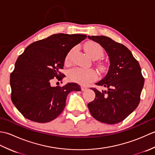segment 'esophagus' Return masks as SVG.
Here are the masks:
<instances>
[{"label":"esophagus","mask_w":155,"mask_h":155,"mask_svg":"<svg viewBox=\"0 0 155 155\" xmlns=\"http://www.w3.org/2000/svg\"><path fill=\"white\" fill-rule=\"evenodd\" d=\"M86 89H87V88L86 87L81 86V90H82V91H84Z\"/></svg>","instance_id":"obj_1"}]
</instances>
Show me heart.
<instances>
[{
	"label": "heart",
	"mask_w": 155,
	"mask_h": 155,
	"mask_svg": "<svg viewBox=\"0 0 155 155\" xmlns=\"http://www.w3.org/2000/svg\"><path fill=\"white\" fill-rule=\"evenodd\" d=\"M84 51L87 54L93 59H97L103 54V49L101 46L94 41H89L84 45ZM72 51H70L66 57V62L69 63L71 60ZM68 77L69 80L87 85L97 78V73L93 69H83L81 68H74L68 71Z\"/></svg>",
	"instance_id": "1"
}]
</instances>
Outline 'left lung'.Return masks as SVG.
<instances>
[{
	"label": "left lung",
	"instance_id": "left-lung-1",
	"mask_svg": "<svg viewBox=\"0 0 155 155\" xmlns=\"http://www.w3.org/2000/svg\"><path fill=\"white\" fill-rule=\"evenodd\" d=\"M107 52L110 66L107 75L96 83L108 88L95 93L94 100L88 104L90 113L101 123L114 124L124 120L136 109L140 100L144 78L140 64L129 49L105 36H88Z\"/></svg>",
	"mask_w": 155,
	"mask_h": 155
}]
</instances>
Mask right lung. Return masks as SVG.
<instances>
[{
    "mask_svg": "<svg viewBox=\"0 0 155 155\" xmlns=\"http://www.w3.org/2000/svg\"><path fill=\"white\" fill-rule=\"evenodd\" d=\"M86 38L85 35L54 34L32 42L19 56L10 77L11 100L26 118L40 123L54 120L64 110L67 95L81 90L77 83L52 87L51 82L65 77L60 71L66 57Z\"/></svg>",
    "mask_w": 155,
    "mask_h": 155,
    "instance_id": "obj_1",
    "label": "right lung"
}]
</instances>
